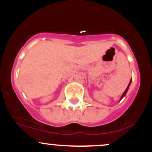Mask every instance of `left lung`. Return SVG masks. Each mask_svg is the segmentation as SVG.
I'll return each mask as SVG.
<instances>
[{
	"label": "left lung",
	"instance_id": "1",
	"mask_svg": "<svg viewBox=\"0 0 152 152\" xmlns=\"http://www.w3.org/2000/svg\"><path fill=\"white\" fill-rule=\"evenodd\" d=\"M131 82H132V79H131V81H130V82H129V85H128V86H127V88H126V89L125 90V91L124 92V94H122V96H121V99L123 98L124 96L125 95H126V92H127V91H128V89H129V86H130V83H131Z\"/></svg>",
	"mask_w": 152,
	"mask_h": 152
}]
</instances>
